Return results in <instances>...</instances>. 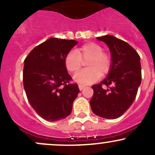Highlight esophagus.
<instances>
[{
    "label": "esophagus",
    "instance_id": "1",
    "mask_svg": "<svg viewBox=\"0 0 155 155\" xmlns=\"http://www.w3.org/2000/svg\"><path fill=\"white\" fill-rule=\"evenodd\" d=\"M85 87V86L84 85H82V84H79V90H82Z\"/></svg>",
    "mask_w": 155,
    "mask_h": 155
}]
</instances>
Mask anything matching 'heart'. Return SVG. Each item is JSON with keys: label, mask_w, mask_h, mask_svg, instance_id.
<instances>
[{"label": "heart", "mask_w": 155, "mask_h": 155, "mask_svg": "<svg viewBox=\"0 0 155 155\" xmlns=\"http://www.w3.org/2000/svg\"><path fill=\"white\" fill-rule=\"evenodd\" d=\"M99 44L89 42L71 51L64 59V65L68 72L76 74L81 68L83 62H86L87 68L78 73L74 79L81 84H90L97 81L101 75L109 73L112 66V57L110 53L103 51Z\"/></svg>", "instance_id": "1"}]
</instances>
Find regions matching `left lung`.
Masks as SVG:
<instances>
[{
  "label": "left lung",
  "mask_w": 155,
  "mask_h": 155,
  "mask_svg": "<svg viewBox=\"0 0 155 155\" xmlns=\"http://www.w3.org/2000/svg\"><path fill=\"white\" fill-rule=\"evenodd\" d=\"M108 45L112 57V66L107 77L92 85L90 100L92 111L106 119H117L130 107L141 82L140 56L127 42L113 35L97 37ZM104 85L107 88H103Z\"/></svg>",
  "instance_id": "left-lung-1"
}]
</instances>
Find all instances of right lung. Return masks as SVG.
Returning a JSON list of instances; mask_svg holds the SVG:
<instances>
[{"mask_svg":"<svg viewBox=\"0 0 155 155\" xmlns=\"http://www.w3.org/2000/svg\"><path fill=\"white\" fill-rule=\"evenodd\" d=\"M76 41L47 39L26 57L23 84L27 97L35 112L49 122L66 118L79 94L77 84L70 83L64 59Z\"/></svg>","mask_w":155,"mask_h":155,"instance_id":"add662e5","label":"right lung"}]
</instances>
